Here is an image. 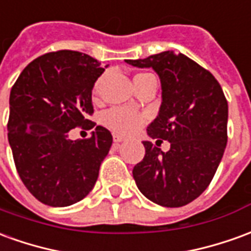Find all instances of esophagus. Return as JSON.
Masks as SVG:
<instances>
[{"label": "esophagus", "instance_id": "1", "mask_svg": "<svg viewBox=\"0 0 251 251\" xmlns=\"http://www.w3.org/2000/svg\"><path fill=\"white\" fill-rule=\"evenodd\" d=\"M123 140H124V138L120 136V135H113V142H115V143H120Z\"/></svg>", "mask_w": 251, "mask_h": 251}]
</instances>
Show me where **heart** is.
<instances>
[{
  "label": "heart",
  "instance_id": "b5f03b06",
  "mask_svg": "<svg viewBox=\"0 0 251 251\" xmlns=\"http://www.w3.org/2000/svg\"><path fill=\"white\" fill-rule=\"evenodd\" d=\"M149 73H140L135 75L134 82L140 78L149 77ZM100 90V81H97L93 86V96H97ZM147 122V117L142 112L134 111L129 108H112L102 115V124L106 128L119 135H131L142 128Z\"/></svg>",
  "mask_w": 251,
  "mask_h": 251
}]
</instances>
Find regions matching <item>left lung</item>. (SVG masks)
Segmentation results:
<instances>
[{
    "mask_svg": "<svg viewBox=\"0 0 251 251\" xmlns=\"http://www.w3.org/2000/svg\"><path fill=\"white\" fill-rule=\"evenodd\" d=\"M126 62L152 67L159 75L162 104L147 134L170 142L168 152L143 142L146 154L132 170L135 182L155 204L186 205L207 189L223 157L228 119L225 93L207 69L182 54L163 51Z\"/></svg>",
    "mask_w": 251,
    "mask_h": 251,
    "instance_id": "1",
    "label": "left lung"
}]
</instances>
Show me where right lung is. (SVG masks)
<instances>
[{
    "instance_id": "right-lung-1",
    "label": "right lung",
    "mask_w": 251,
    "mask_h": 251,
    "mask_svg": "<svg viewBox=\"0 0 251 251\" xmlns=\"http://www.w3.org/2000/svg\"><path fill=\"white\" fill-rule=\"evenodd\" d=\"M104 70L90 55L60 50L32 60L12 86L9 145L23 184L43 204H75L97 181L112 134L97 126L88 139L67 135L96 126L92 89Z\"/></svg>"
}]
</instances>
